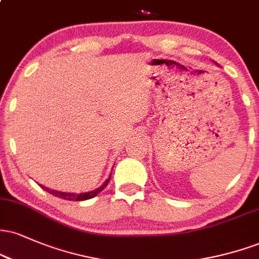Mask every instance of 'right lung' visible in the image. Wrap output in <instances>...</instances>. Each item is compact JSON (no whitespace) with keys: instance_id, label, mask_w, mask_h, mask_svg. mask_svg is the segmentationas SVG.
Returning <instances> with one entry per match:
<instances>
[{"instance_id":"obj_1","label":"right lung","mask_w":259,"mask_h":259,"mask_svg":"<svg viewBox=\"0 0 259 259\" xmlns=\"http://www.w3.org/2000/svg\"><path fill=\"white\" fill-rule=\"evenodd\" d=\"M109 180H111V175H109L108 179H107L100 187H97L96 190H92V191H89V192H81V194H74V192L72 194V192L56 191V190H51V189H49V187H45L44 185H40V186L42 187V189L46 190L47 192H50L51 195L56 196V197L63 198V200H67V201H85V200H90V198L99 195L100 192L102 191V190L105 189L107 185H108Z\"/></svg>"}]
</instances>
